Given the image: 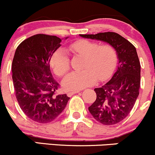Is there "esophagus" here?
<instances>
[{
    "label": "esophagus",
    "mask_w": 155,
    "mask_h": 155,
    "mask_svg": "<svg viewBox=\"0 0 155 155\" xmlns=\"http://www.w3.org/2000/svg\"><path fill=\"white\" fill-rule=\"evenodd\" d=\"M77 92H79V91H71V92H68L67 93V95L68 96V97H71V96L74 95V94L77 93Z\"/></svg>",
    "instance_id": "34e87169"
}]
</instances>
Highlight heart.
<instances>
[{
	"instance_id": "obj_1",
	"label": "heart",
	"mask_w": 155,
	"mask_h": 155,
	"mask_svg": "<svg viewBox=\"0 0 155 155\" xmlns=\"http://www.w3.org/2000/svg\"><path fill=\"white\" fill-rule=\"evenodd\" d=\"M70 50L77 56L83 57L80 72H72L63 80V86L68 90H79L90 86L96 80L104 81L111 75L117 63V52L110 44H102L89 40H79L71 44ZM55 74L63 76L70 69L67 51L60 48L50 60Z\"/></svg>"
}]
</instances>
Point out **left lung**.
Masks as SVG:
<instances>
[{"instance_id":"obj_1","label":"left lung","mask_w":155,"mask_h":155,"mask_svg":"<svg viewBox=\"0 0 155 155\" xmlns=\"http://www.w3.org/2000/svg\"><path fill=\"white\" fill-rule=\"evenodd\" d=\"M80 36L106 42L116 49L119 60L116 72L109 81L94 90L97 97L88 109L103 124H117L129 114L139 95L140 64L136 47L114 32Z\"/></svg>"}]
</instances>
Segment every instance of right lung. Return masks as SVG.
Instances as JSON below:
<instances>
[{
	"label": "right lung",
	"instance_id": "add662e5",
	"mask_svg": "<svg viewBox=\"0 0 155 155\" xmlns=\"http://www.w3.org/2000/svg\"><path fill=\"white\" fill-rule=\"evenodd\" d=\"M61 41L54 35H33L17 47L12 61L17 100L26 116L38 123L55 120L70 99L66 94L57 95L59 84L50 70L51 58Z\"/></svg>",
	"mask_w": 155,
	"mask_h": 155
}]
</instances>
